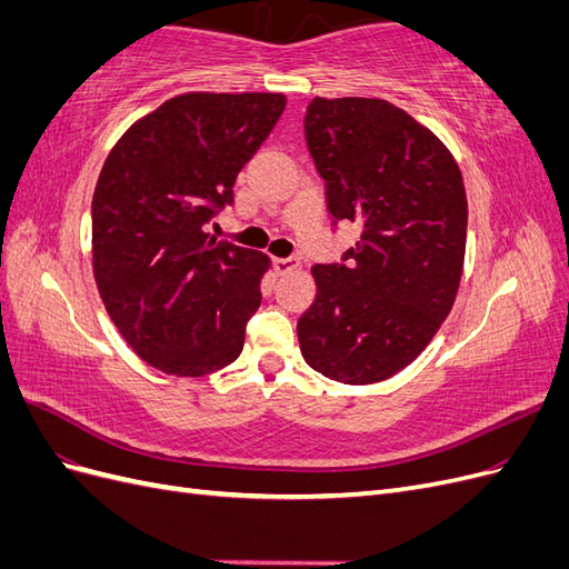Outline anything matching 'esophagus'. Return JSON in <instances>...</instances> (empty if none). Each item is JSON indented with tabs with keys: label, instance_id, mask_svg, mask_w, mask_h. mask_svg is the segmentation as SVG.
<instances>
[{
	"label": "esophagus",
	"instance_id": "esophagus-1",
	"mask_svg": "<svg viewBox=\"0 0 569 569\" xmlns=\"http://www.w3.org/2000/svg\"><path fill=\"white\" fill-rule=\"evenodd\" d=\"M272 266H274V272H278V274H287V272L299 268V261H297V258H274Z\"/></svg>",
	"mask_w": 569,
	"mask_h": 569
}]
</instances>
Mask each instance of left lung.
Segmentation results:
<instances>
[{"label":"left lung","instance_id":"left-lung-1","mask_svg":"<svg viewBox=\"0 0 569 569\" xmlns=\"http://www.w3.org/2000/svg\"><path fill=\"white\" fill-rule=\"evenodd\" d=\"M303 130L332 222H358L360 239L343 263L313 266L301 353L330 380L382 382L422 353L453 308L468 234L460 168L385 99L316 97Z\"/></svg>","mask_w":569,"mask_h":569}]
</instances>
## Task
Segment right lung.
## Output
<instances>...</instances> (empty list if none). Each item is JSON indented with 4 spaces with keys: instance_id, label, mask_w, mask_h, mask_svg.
Wrapping results in <instances>:
<instances>
[{
    "instance_id": "right-lung-1",
    "label": "right lung",
    "mask_w": 569,
    "mask_h": 569,
    "mask_svg": "<svg viewBox=\"0 0 569 569\" xmlns=\"http://www.w3.org/2000/svg\"><path fill=\"white\" fill-rule=\"evenodd\" d=\"M284 94L189 92L120 137L92 197L94 280L118 332L149 366L201 377L242 353L268 256L206 232Z\"/></svg>"
}]
</instances>
